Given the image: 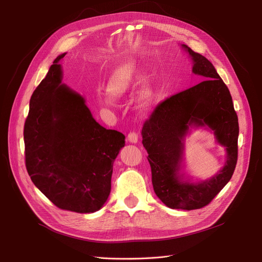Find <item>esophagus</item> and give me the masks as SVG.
Here are the masks:
<instances>
[{
	"label": "esophagus",
	"instance_id": "esophagus-1",
	"mask_svg": "<svg viewBox=\"0 0 262 262\" xmlns=\"http://www.w3.org/2000/svg\"><path fill=\"white\" fill-rule=\"evenodd\" d=\"M128 140L131 142V143H138V141H139L138 133L134 132V131L130 132V133L128 134Z\"/></svg>",
	"mask_w": 262,
	"mask_h": 262
}]
</instances>
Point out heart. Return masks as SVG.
Masks as SVG:
<instances>
[{
    "mask_svg": "<svg viewBox=\"0 0 262 262\" xmlns=\"http://www.w3.org/2000/svg\"><path fill=\"white\" fill-rule=\"evenodd\" d=\"M141 77V74L136 66V63L131 61L124 62L122 64L117 67L113 73L110 74L107 84H106V92L108 96L110 97H120L123 96L125 93H128L133 85L136 84L139 78ZM107 97L106 102L110 104L112 102V98ZM153 101V94L150 89L148 87H144L140 93L139 97V107L143 112H146L152 106Z\"/></svg>",
    "mask_w": 262,
    "mask_h": 262,
    "instance_id": "b5f03b06",
    "label": "heart"
}]
</instances>
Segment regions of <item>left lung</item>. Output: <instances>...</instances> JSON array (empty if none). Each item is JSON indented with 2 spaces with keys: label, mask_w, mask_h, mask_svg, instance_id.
<instances>
[{
  "label": "left lung",
  "mask_w": 262,
  "mask_h": 262,
  "mask_svg": "<svg viewBox=\"0 0 262 262\" xmlns=\"http://www.w3.org/2000/svg\"><path fill=\"white\" fill-rule=\"evenodd\" d=\"M202 82L160 102L142 129L156 195L170 209L196 210L208 205L231 180L238 154V118L231 93L212 63L182 45ZM207 125L227 149L225 167L211 180L185 181L179 173L188 126Z\"/></svg>",
  "instance_id": "obj_1"
}]
</instances>
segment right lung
<instances>
[{
	"instance_id": "obj_1",
	"label": "right lung",
	"mask_w": 262,
	"mask_h": 262,
	"mask_svg": "<svg viewBox=\"0 0 262 262\" xmlns=\"http://www.w3.org/2000/svg\"><path fill=\"white\" fill-rule=\"evenodd\" d=\"M66 54L53 61L31 95L24 125L25 163L31 181L55 207L93 213L108 199L125 137L96 122L81 95L61 84L59 61Z\"/></svg>"
}]
</instances>
